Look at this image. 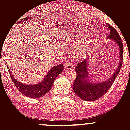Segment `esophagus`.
Listing matches in <instances>:
<instances>
[{
    "label": "esophagus",
    "mask_w": 130,
    "mask_h": 130,
    "mask_svg": "<svg viewBox=\"0 0 130 130\" xmlns=\"http://www.w3.org/2000/svg\"><path fill=\"white\" fill-rule=\"evenodd\" d=\"M64 67H65V70H68V69H71V68H74V66L73 65H71V63H66L65 65H64Z\"/></svg>",
    "instance_id": "obj_1"
}]
</instances>
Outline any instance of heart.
<instances>
[{
  "instance_id": "heart-1",
  "label": "heart",
  "mask_w": 130,
  "mask_h": 130,
  "mask_svg": "<svg viewBox=\"0 0 130 130\" xmlns=\"http://www.w3.org/2000/svg\"><path fill=\"white\" fill-rule=\"evenodd\" d=\"M77 39L79 41H83V38H82V37H80V34H77ZM73 43H74V44L76 46H78L79 44L78 41H74ZM89 46H90L89 45V43L87 42V41H85V42L83 44V45L78 49V51H77V55H78V56L82 57H84L85 56H86L87 54L88 51H89Z\"/></svg>"
}]
</instances>
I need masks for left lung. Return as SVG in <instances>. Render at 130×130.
Returning <instances> with one entry per match:
<instances>
[{"mask_svg":"<svg viewBox=\"0 0 130 130\" xmlns=\"http://www.w3.org/2000/svg\"><path fill=\"white\" fill-rule=\"evenodd\" d=\"M110 32L108 36V38L114 39L119 46L120 50V62L117 69L108 80L102 83H91L88 80L89 74H88V60L86 59L83 62H79L75 68L76 72V78L75 79L73 86L74 92L76 94L85 101H92L98 99L108 92L111 87L115 79L120 72L123 58V43L119 33L110 24H107Z\"/></svg>","mask_w":130,"mask_h":130,"instance_id":"1","label":"left lung"}]
</instances>
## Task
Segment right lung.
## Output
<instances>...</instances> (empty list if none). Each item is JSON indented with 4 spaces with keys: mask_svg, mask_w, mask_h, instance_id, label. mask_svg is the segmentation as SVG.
Here are the masks:
<instances>
[{
    "mask_svg": "<svg viewBox=\"0 0 130 130\" xmlns=\"http://www.w3.org/2000/svg\"><path fill=\"white\" fill-rule=\"evenodd\" d=\"M30 18H26L24 19L19 21V22L24 21L25 20H27ZM63 70V65L60 64L53 67L49 72L46 74L45 78L42 81L40 82L39 84L35 85H27L22 84L19 82L13 76L12 74H11V71L8 68V71L10 73V77L13 83L18 89L22 94L26 95V96L32 98H38L42 97L44 95H46L51 89L53 86L54 81L55 79L58 75H59Z\"/></svg>",
    "mask_w": 130,
    "mask_h": 130,
    "instance_id": "add662e5",
    "label": "right lung"
}]
</instances>
